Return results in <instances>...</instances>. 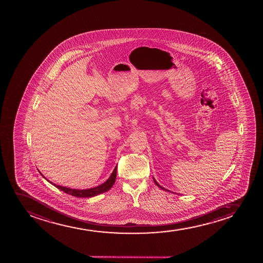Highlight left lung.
Masks as SVG:
<instances>
[{
  "label": "left lung",
  "mask_w": 263,
  "mask_h": 263,
  "mask_svg": "<svg viewBox=\"0 0 263 263\" xmlns=\"http://www.w3.org/2000/svg\"><path fill=\"white\" fill-rule=\"evenodd\" d=\"M154 182H155V184L157 185L158 187H160V189H162V190H165V189H164V187H161V186H160V185L159 184V183H158L157 181H155V180H154Z\"/></svg>",
  "instance_id": "8db88e82"
}]
</instances>
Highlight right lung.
I'll return each mask as SVG.
<instances>
[{
    "label": "right lung",
    "mask_w": 263,
    "mask_h": 263,
    "mask_svg": "<svg viewBox=\"0 0 263 263\" xmlns=\"http://www.w3.org/2000/svg\"><path fill=\"white\" fill-rule=\"evenodd\" d=\"M117 167L118 166H116L114 171L112 172L111 175H110V177L104 183L100 185L98 187H92L89 190H72V189H69V187H61L60 185L54 184L52 182H51V183L55 187H58L59 190L64 191L65 193L69 194V195L76 196V197H92V196H97L99 194L109 191L111 189L113 184L115 183L116 178H117Z\"/></svg>",
    "instance_id": "right-lung-1"
}]
</instances>
